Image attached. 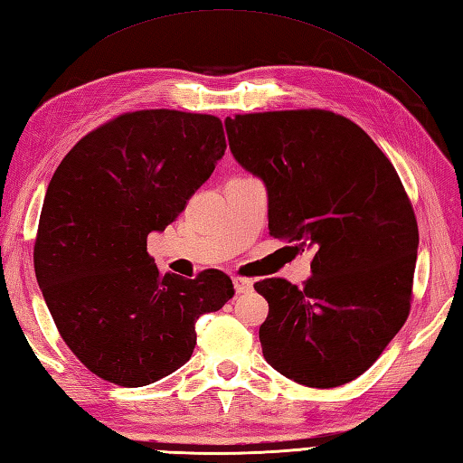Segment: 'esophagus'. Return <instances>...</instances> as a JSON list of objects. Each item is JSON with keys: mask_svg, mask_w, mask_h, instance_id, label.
Returning a JSON list of instances; mask_svg holds the SVG:
<instances>
[{"mask_svg": "<svg viewBox=\"0 0 463 463\" xmlns=\"http://www.w3.org/2000/svg\"><path fill=\"white\" fill-rule=\"evenodd\" d=\"M232 284H234V290H237L239 294H242V292H249V290H252V280H250V279L234 277V279H232Z\"/></svg>", "mask_w": 463, "mask_h": 463, "instance_id": "obj_1", "label": "esophagus"}]
</instances>
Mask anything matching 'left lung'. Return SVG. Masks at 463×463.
Masks as SVG:
<instances>
[{"instance_id": "1", "label": "left lung", "mask_w": 463, "mask_h": 463, "mask_svg": "<svg viewBox=\"0 0 463 463\" xmlns=\"http://www.w3.org/2000/svg\"><path fill=\"white\" fill-rule=\"evenodd\" d=\"M229 146L269 191V231L312 249V277L254 284L269 300L259 338L274 370L310 388L352 382L404 326L418 222L394 165L356 123L324 109L224 119Z\"/></svg>"}]
</instances>
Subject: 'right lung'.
<instances>
[{
  "instance_id": "1",
  "label": "right lung",
  "mask_w": 463,
  "mask_h": 463,
  "mask_svg": "<svg viewBox=\"0 0 463 463\" xmlns=\"http://www.w3.org/2000/svg\"><path fill=\"white\" fill-rule=\"evenodd\" d=\"M224 149L219 117L145 109L85 135L53 173L35 277L63 342L99 378L139 388L169 376L191 358L194 322L232 298L224 272L161 274L146 252Z\"/></svg>"
}]
</instances>
